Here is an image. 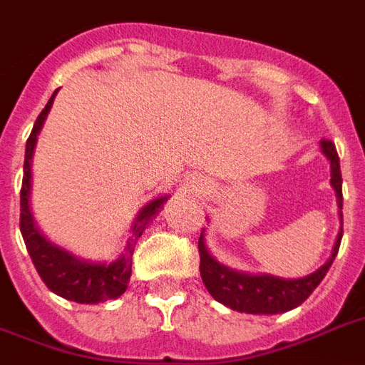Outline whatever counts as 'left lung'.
<instances>
[{
    "label": "left lung",
    "instance_id": "obj_1",
    "mask_svg": "<svg viewBox=\"0 0 365 365\" xmlns=\"http://www.w3.org/2000/svg\"><path fill=\"white\" fill-rule=\"evenodd\" d=\"M321 150L323 155L331 162V185L336 191V201L339 209H342V175H341V162L334 143L329 139L321 141ZM342 218V212H341ZM342 240V230L339 232L336 244L333 247V255L321 267L319 271L307 274L304 279L286 280L272 277V274H247V272H237L234 269H228L218 263L212 257L209 250L205 247L203 234L199 237V271L203 284L212 298L224 304L230 309L244 313H263V315H272V313L290 312L299 304H304L309 294L319 286L323 277L329 271V267L333 265L334 257L339 253Z\"/></svg>",
    "mask_w": 365,
    "mask_h": 365
}]
</instances>
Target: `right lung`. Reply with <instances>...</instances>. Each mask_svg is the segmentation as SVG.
Segmentation results:
<instances>
[{
  "instance_id": "obj_1",
  "label": "right lung",
  "mask_w": 365,
  "mask_h": 365,
  "mask_svg": "<svg viewBox=\"0 0 365 365\" xmlns=\"http://www.w3.org/2000/svg\"><path fill=\"white\" fill-rule=\"evenodd\" d=\"M58 91L48 100L46 108L40 112V115L34 121V128L31 131V137L26 141V150H24V175L23 187H21V234H23L24 245L31 255L32 263L38 271L40 279L53 294L61 298L71 299L77 304H98V302H108L115 299L118 296L125 292L129 277H131V255H133V244L137 237H141L143 230L147 224L153 220L166 197L155 199L139 212L135 218L133 236L128 244L125 255H121L114 263H86L81 259L73 257L58 245L50 244L34 224L31 207H29V197H31V162L36 137H38L42 123L46 115L50 112Z\"/></svg>"
}]
</instances>
